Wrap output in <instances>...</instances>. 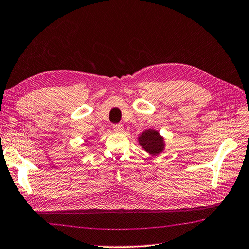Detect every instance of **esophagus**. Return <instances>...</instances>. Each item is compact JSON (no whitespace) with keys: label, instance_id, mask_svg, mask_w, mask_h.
<instances>
[{"label":"esophagus","instance_id":"34e87169","mask_svg":"<svg viewBox=\"0 0 249 249\" xmlns=\"http://www.w3.org/2000/svg\"><path fill=\"white\" fill-rule=\"evenodd\" d=\"M113 129L115 132H117V133H120V132L124 131V126L121 124H114L113 125Z\"/></svg>","mask_w":249,"mask_h":249}]
</instances>
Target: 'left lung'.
<instances>
[{
	"label": "left lung",
	"mask_w": 249,
	"mask_h": 249,
	"mask_svg": "<svg viewBox=\"0 0 249 249\" xmlns=\"http://www.w3.org/2000/svg\"><path fill=\"white\" fill-rule=\"evenodd\" d=\"M139 144L147 154L151 156H158L165 148V141L158 131L154 129H147L139 135Z\"/></svg>",
	"instance_id": "8db88e82"
}]
</instances>
